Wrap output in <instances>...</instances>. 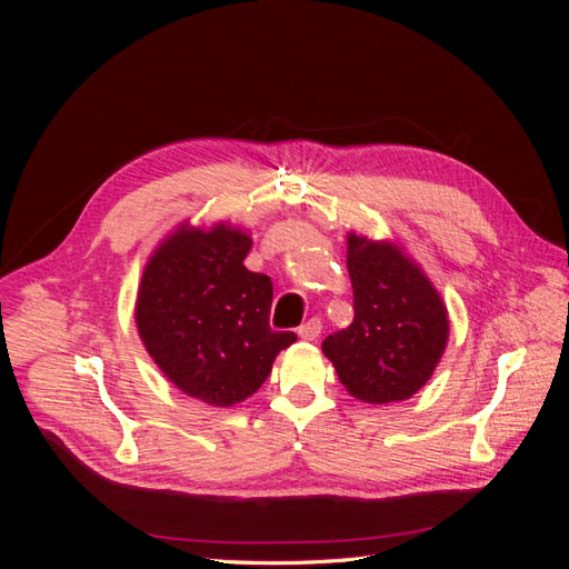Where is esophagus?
<instances>
[{"label": "esophagus", "instance_id": "1", "mask_svg": "<svg viewBox=\"0 0 569 569\" xmlns=\"http://www.w3.org/2000/svg\"><path fill=\"white\" fill-rule=\"evenodd\" d=\"M320 332H322V322H320V318H311V320L303 322V325L299 327V337H301V339H306V341H313V339H318V337H320Z\"/></svg>", "mask_w": 569, "mask_h": 569}]
</instances>
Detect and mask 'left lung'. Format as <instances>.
Wrapping results in <instances>:
<instances>
[{
  "label": "left lung",
  "instance_id": "8db88e82",
  "mask_svg": "<svg viewBox=\"0 0 569 569\" xmlns=\"http://www.w3.org/2000/svg\"><path fill=\"white\" fill-rule=\"evenodd\" d=\"M353 322L322 341L339 382L366 403L410 399L435 372L449 339L437 289L399 247L349 237Z\"/></svg>",
  "mask_w": 569,
  "mask_h": 569
}]
</instances>
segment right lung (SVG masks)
Wrapping results in <instances>:
<instances>
[{
    "instance_id": "obj_1",
    "label": "right lung",
    "mask_w": 569,
    "mask_h": 569,
    "mask_svg": "<svg viewBox=\"0 0 569 569\" xmlns=\"http://www.w3.org/2000/svg\"><path fill=\"white\" fill-rule=\"evenodd\" d=\"M251 237L182 228L151 256L137 297L149 356L187 396L234 406L261 387L295 332L270 330L272 282L244 268Z\"/></svg>"
}]
</instances>
